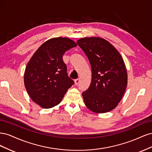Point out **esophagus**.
I'll return each instance as SVG.
<instances>
[{
    "label": "esophagus",
    "instance_id": "obj_1",
    "mask_svg": "<svg viewBox=\"0 0 152 152\" xmlns=\"http://www.w3.org/2000/svg\"><path fill=\"white\" fill-rule=\"evenodd\" d=\"M79 82H80V80H79V79H75V80H74V83H75V85L77 86L78 84H79Z\"/></svg>",
    "mask_w": 152,
    "mask_h": 152
}]
</instances>
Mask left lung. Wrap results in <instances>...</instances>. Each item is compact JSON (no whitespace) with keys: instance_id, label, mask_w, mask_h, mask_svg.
Returning a JSON list of instances; mask_svg holds the SVG:
<instances>
[{"instance_id":"1","label":"left lung","mask_w":152,"mask_h":152,"mask_svg":"<svg viewBox=\"0 0 152 152\" xmlns=\"http://www.w3.org/2000/svg\"><path fill=\"white\" fill-rule=\"evenodd\" d=\"M77 43L91 66V83L82 93L86 106L96 113L111 111L121 102L127 85V73L122 56L103 38L84 37Z\"/></svg>"}]
</instances>
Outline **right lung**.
<instances>
[{
	"mask_svg": "<svg viewBox=\"0 0 152 152\" xmlns=\"http://www.w3.org/2000/svg\"><path fill=\"white\" fill-rule=\"evenodd\" d=\"M66 37H55L45 41L27 63L24 84L30 98L43 108H53L61 102L73 84L68 77L63 55L77 46Z\"/></svg>",
	"mask_w": 152,
	"mask_h": 152,
	"instance_id": "add662e5",
	"label": "right lung"
}]
</instances>
